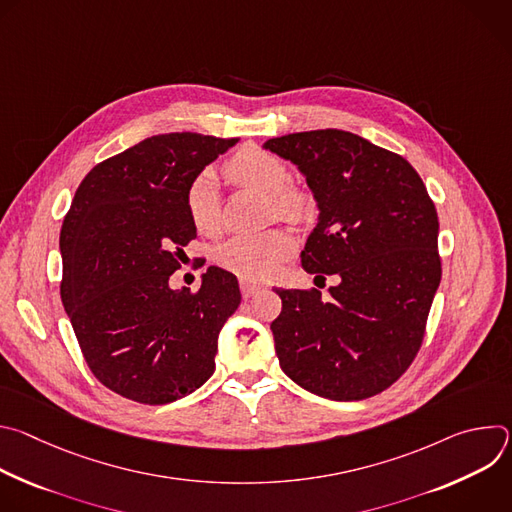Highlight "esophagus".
Segmentation results:
<instances>
[{"instance_id":"esophagus-1","label":"esophagus","mask_w":512,"mask_h":512,"mask_svg":"<svg viewBox=\"0 0 512 512\" xmlns=\"http://www.w3.org/2000/svg\"><path fill=\"white\" fill-rule=\"evenodd\" d=\"M261 289H265V285H261L257 281H251V279H241V294H243L245 300L253 298L255 294H259Z\"/></svg>"}]
</instances>
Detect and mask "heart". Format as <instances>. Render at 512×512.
<instances>
[{"label": "heart", "instance_id": "1", "mask_svg": "<svg viewBox=\"0 0 512 512\" xmlns=\"http://www.w3.org/2000/svg\"><path fill=\"white\" fill-rule=\"evenodd\" d=\"M231 182L255 188L269 196L271 214L283 221H298L304 214L308 198L302 190L291 186L287 164L257 145H245L225 166ZM186 212L192 227L202 237H216L223 229V204L218 194V180L212 172L196 176L186 190ZM294 249L289 235L283 231H267L261 235H239L216 251V261L243 279H267Z\"/></svg>", "mask_w": 512, "mask_h": 512}]
</instances>
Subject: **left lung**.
Masks as SVG:
<instances>
[{
  "label": "left lung",
  "instance_id": "obj_1",
  "mask_svg": "<svg viewBox=\"0 0 512 512\" xmlns=\"http://www.w3.org/2000/svg\"><path fill=\"white\" fill-rule=\"evenodd\" d=\"M263 148L296 164L320 208L302 251L318 289H275L271 322L283 373L332 401H360L391 387L413 362L442 279L435 206L413 166L342 129L267 139Z\"/></svg>",
  "mask_w": 512,
  "mask_h": 512
}]
</instances>
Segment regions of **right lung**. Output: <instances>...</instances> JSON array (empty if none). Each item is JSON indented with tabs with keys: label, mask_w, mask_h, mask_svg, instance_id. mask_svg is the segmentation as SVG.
<instances>
[{
	"label": "right lung",
	"mask_w": 512,
	"mask_h": 512,
	"mask_svg": "<svg viewBox=\"0 0 512 512\" xmlns=\"http://www.w3.org/2000/svg\"><path fill=\"white\" fill-rule=\"evenodd\" d=\"M239 139L166 133L97 164L60 229V298L93 375L117 395L172 403L214 373L218 332L241 304L237 277L210 265L198 291L172 289L190 182Z\"/></svg>",
	"instance_id": "obj_1"
}]
</instances>
